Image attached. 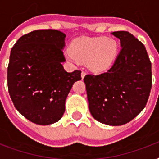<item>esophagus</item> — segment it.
Returning a JSON list of instances; mask_svg holds the SVG:
<instances>
[{"mask_svg":"<svg viewBox=\"0 0 159 159\" xmlns=\"http://www.w3.org/2000/svg\"><path fill=\"white\" fill-rule=\"evenodd\" d=\"M86 74H87V73H86V72H85L84 71H82V73H81V76H82V79L84 78V77H85V76H86Z\"/></svg>","mask_w":159,"mask_h":159,"instance_id":"esophagus-1","label":"esophagus"}]
</instances>
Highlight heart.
<instances>
[{
  "instance_id": "heart-1",
  "label": "heart",
  "mask_w": 159,
  "mask_h": 159,
  "mask_svg": "<svg viewBox=\"0 0 159 159\" xmlns=\"http://www.w3.org/2000/svg\"><path fill=\"white\" fill-rule=\"evenodd\" d=\"M117 52L118 43L115 39L105 36L81 37L72 41L66 56L74 63L87 62L91 70L102 72L111 67Z\"/></svg>"
}]
</instances>
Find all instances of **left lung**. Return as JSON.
I'll list each match as a JSON object with an SVG mask.
<instances>
[{
	"label": "left lung",
	"instance_id": "1",
	"mask_svg": "<svg viewBox=\"0 0 159 159\" xmlns=\"http://www.w3.org/2000/svg\"><path fill=\"white\" fill-rule=\"evenodd\" d=\"M120 39L121 50L112 67L84 77L90 112L97 121L122 125L145 107L152 87L150 60L140 41L127 31L112 33Z\"/></svg>",
	"mask_w": 159,
	"mask_h": 159
}]
</instances>
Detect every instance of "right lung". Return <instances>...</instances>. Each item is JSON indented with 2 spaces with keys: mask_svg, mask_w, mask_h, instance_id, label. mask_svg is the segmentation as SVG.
<instances>
[{
  "mask_svg": "<svg viewBox=\"0 0 159 159\" xmlns=\"http://www.w3.org/2000/svg\"><path fill=\"white\" fill-rule=\"evenodd\" d=\"M66 34L38 30L21 36L11 48L7 68L9 94L16 110L31 122L48 125L62 118L65 101L81 71L66 72Z\"/></svg>",
  "mask_w": 159,
  "mask_h": 159,
  "instance_id": "obj_1",
  "label": "right lung"
}]
</instances>
